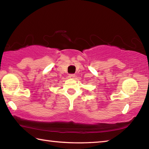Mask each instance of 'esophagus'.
<instances>
[{
	"label": "esophagus",
	"mask_w": 149,
	"mask_h": 149,
	"mask_svg": "<svg viewBox=\"0 0 149 149\" xmlns=\"http://www.w3.org/2000/svg\"><path fill=\"white\" fill-rule=\"evenodd\" d=\"M68 77H69L70 78H74V77H75V74H69Z\"/></svg>",
	"instance_id": "1"
}]
</instances>
